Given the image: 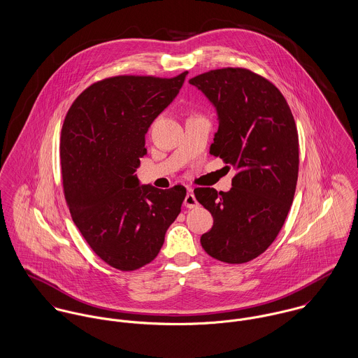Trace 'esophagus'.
Wrapping results in <instances>:
<instances>
[{
  "label": "esophagus",
  "mask_w": 358,
  "mask_h": 358,
  "mask_svg": "<svg viewBox=\"0 0 358 358\" xmlns=\"http://www.w3.org/2000/svg\"><path fill=\"white\" fill-rule=\"evenodd\" d=\"M184 206L187 207V208H195V207H198L199 203L196 198H195V195L189 191L188 194H187V196L184 199Z\"/></svg>",
  "instance_id": "obj_1"
}]
</instances>
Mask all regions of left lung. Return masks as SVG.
<instances>
[{
    "label": "left lung",
    "instance_id": "obj_1",
    "mask_svg": "<svg viewBox=\"0 0 358 358\" xmlns=\"http://www.w3.org/2000/svg\"><path fill=\"white\" fill-rule=\"evenodd\" d=\"M189 83L217 110L210 154L238 170L228 192L194 191L214 220L200 243L218 261L244 264L278 238L292 204L299 166L295 120L278 87L247 69L211 70Z\"/></svg>",
    "mask_w": 358,
    "mask_h": 358
}]
</instances>
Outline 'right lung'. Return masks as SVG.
Here are the masks:
<instances>
[{
	"instance_id": "1",
	"label": "right lung",
	"mask_w": 358,
	"mask_h": 358,
	"mask_svg": "<svg viewBox=\"0 0 358 358\" xmlns=\"http://www.w3.org/2000/svg\"><path fill=\"white\" fill-rule=\"evenodd\" d=\"M188 71L174 78L120 76L85 89L62 129L60 160L71 217L110 266L136 271L154 261L181 211L182 185H140L145 134L176 99Z\"/></svg>"
}]
</instances>
